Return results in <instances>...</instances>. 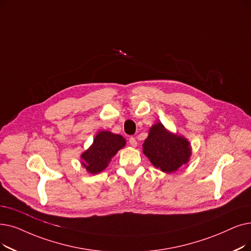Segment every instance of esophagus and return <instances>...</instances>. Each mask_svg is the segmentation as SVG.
Returning a JSON list of instances; mask_svg holds the SVG:
<instances>
[{"mask_svg": "<svg viewBox=\"0 0 251 251\" xmlns=\"http://www.w3.org/2000/svg\"><path fill=\"white\" fill-rule=\"evenodd\" d=\"M129 144H130V146H132V147H137V141H136V139L134 138V137H130L129 138Z\"/></svg>", "mask_w": 251, "mask_h": 251, "instance_id": "1", "label": "esophagus"}]
</instances>
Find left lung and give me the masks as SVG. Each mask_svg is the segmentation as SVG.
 I'll use <instances>...</instances> for the list:
<instances>
[{
  "mask_svg": "<svg viewBox=\"0 0 251 251\" xmlns=\"http://www.w3.org/2000/svg\"><path fill=\"white\" fill-rule=\"evenodd\" d=\"M143 151L152 165L166 173L176 171L187 164L192 155L188 139L169 132L162 123L151 127Z\"/></svg>",
  "mask_w": 251,
  "mask_h": 251,
  "instance_id": "obj_1",
  "label": "left lung"
}]
</instances>
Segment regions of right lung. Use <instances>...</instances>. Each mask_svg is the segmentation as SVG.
<instances>
[{
	"label": "right lung",
	"mask_w": 251,
	"mask_h": 251,
	"mask_svg": "<svg viewBox=\"0 0 251 251\" xmlns=\"http://www.w3.org/2000/svg\"><path fill=\"white\" fill-rule=\"evenodd\" d=\"M126 140L123 136L110 131L96 134L92 146L81 155L82 165L91 174L104 170L119 150L124 148Z\"/></svg>",
	"instance_id": "1"
}]
</instances>
